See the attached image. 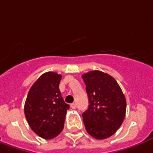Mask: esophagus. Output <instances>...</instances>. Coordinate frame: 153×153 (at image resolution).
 Instances as JSON below:
<instances>
[{"mask_svg": "<svg viewBox=\"0 0 153 153\" xmlns=\"http://www.w3.org/2000/svg\"><path fill=\"white\" fill-rule=\"evenodd\" d=\"M76 104L75 103H72L71 105H70V107L72 108V109H76Z\"/></svg>", "mask_w": 153, "mask_h": 153, "instance_id": "esophagus-1", "label": "esophagus"}]
</instances>
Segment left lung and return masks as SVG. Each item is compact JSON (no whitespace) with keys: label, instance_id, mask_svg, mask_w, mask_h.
Returning <instances> with one entry per match:
<instances>
[{"label":"left lung","instance_id":"left-lung-1","mask_svg":"<svg viewBox=\"0 0 153 153\" xmlns=\"http://www.w3.org/2000/svg\"><path fill=\"white\" fill-rule=\"evenodd\" d=\"M89 107L83 114L87 132L94 138L110 137L119 129L126 116V101L116 79L108 74L93 70L84 74Z\"/></svg>","mask_w":153,"mask_h":153}]
</instances>
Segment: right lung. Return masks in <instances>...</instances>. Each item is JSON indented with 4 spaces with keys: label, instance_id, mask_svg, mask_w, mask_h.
Listing matches in <instances>:
<instances>
[{
    "label": "right lung",
    "instance_id": "add662e5",
    "mask_svg": "<svg viewBox=\"0 0 153 153\" xmlns=\"http://www.w3.org/2000/svg\"><path fill=\"white\" fill-rule=\"evenodd\" d=\"M61 74L47 72L37 79L29 90L24 113L31 129L40 137H56L63 128L69 105L59 90Z\"/></svg>",
    "mask_w": 153,
    "mask_h": 153
}]
</instances>
